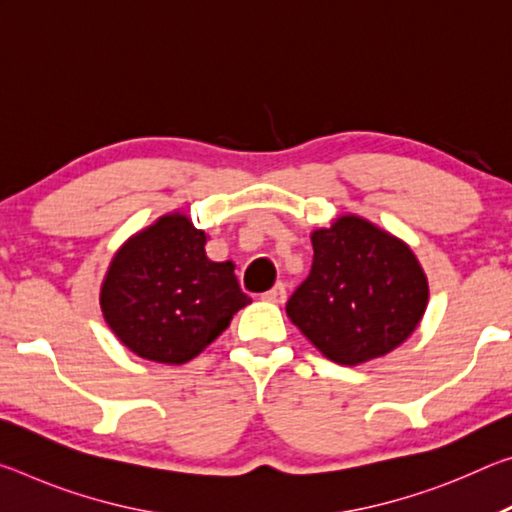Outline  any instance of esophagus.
Listing matches in <instances>:
<instances>
[{
	"label": "esophagus",
	"mask_w": 512,
	"mask_h": 512,
	"mask_svg": "<svg viewBox=\"0 0 512 512\" xmlns=\"http://www.w3.org/2000/svg\"><path fill=\"white\" fill-rule=\"evenodd\" d=\"M262 298L268 300V302H273V305H282V302L287 300V287H284L282 282L275 284V287L268 289Z\"/></svg>",
	"instance_id": "esophagus-1"
}]
</instances>
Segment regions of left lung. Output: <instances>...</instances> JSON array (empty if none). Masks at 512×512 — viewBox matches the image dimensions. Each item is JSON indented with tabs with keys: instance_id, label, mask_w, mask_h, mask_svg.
<instances>
[{
	"instance_id": "1",
	"label": "left lung",
	"mask_w": 512,
	"mask_h": 512,
	"mask_svg": "<svg viewBox=\"0 0 512 512\" xmlns=\"http://www.w3.org/2000/svg\"><path fill=\"white\" fill-rule=\"evenodd\" d=\"M314 262L287 316L329 361L359 366L402 345L420 325L429 284L413 250L354 214L311 232Z\"/></svg>"
}]
</instances>
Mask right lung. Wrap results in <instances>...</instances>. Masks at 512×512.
<instances>
[{
  "label": "right lung",
  "mask_w": 512,
  "mask_h": 512,
  "mask_svg": "<svg viewBox=\"0 0 512 512\" xmlns=\"http://www.w3.org/2000/svg\"><path fill=\"white\" fill-rule=\"evenodd\" d=\"M205 232L173 212L126 241L101 284V311L137 357L180 363L198 357L250 298L235 264L205 255Z\"/></svg>",
  "instance_id": "add662e5"
}]
</instances>
